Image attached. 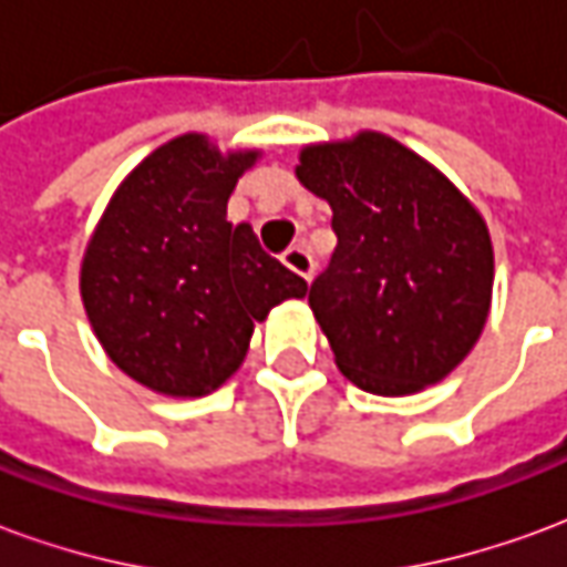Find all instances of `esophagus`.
<instances>
[{"mask_svg": "<svg viewBox=\"0 0 567 567\" xmlns=\"http://www.w3.org/2000/svg\"><path fill=\"white\" fill-rule=\"evenodd\" d=\"M282 264L291 272H297L300 279H307V282H309V279H312V258H309L307 251H303V248H300V246L288 248V251H285V255H282Z\"/></svg>", "mask_w": 567, "mask_h": 567, "instance_id": "esophagus-1", "label": "esophagus"}]
</instances>
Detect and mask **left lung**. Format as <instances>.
Segmentation results:
<instances>
[{"mask_svg": "<svg viewBox=\"0 0 567 567\" xmlns=\"http://www.w3.org/2000/svg\"><path fill=\"white\" fill-rule=\"evenodd\" d=\"M300 185L328 199L337 248L309 288L333 361L385 398L446 380L486 328V218L434 163L377 130L300 148Z\"/></svg>", "mask_w": 567, "mask_h": 567, "instance_id": "left-lung-1", "label": "left lung"}]
</instances>
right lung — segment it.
<instances>
[{
  "label": "right lung",
  "mask_w": 567,
  "mask_h": 567,
  "mask_svg": "<svg viewBox=\"0 0 567 567\" xmlns=\"http://www.w3.org/2000/svg\"><path fill=\"white\" fill-rule=\"evenodd\" d=\"M260 148L203 133L154 148L117 185L81 258V303L117 370L166 398H203L246 361L255 321L307 282L227 221Z\"/></svg>",
  "instance_id": "1"
}]
</instances>
